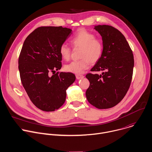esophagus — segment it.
<instances>
[{
  "label": "esophagus",
  "instance_id": "1",
  "mask_svg": "<svg viewBox=\"0 0 152 152\" xmlns=\"http://www.w3.org/2000/svg\"><path fill=\"white\" fill-rule=\"evenodd\" d=\"M76 77L77 79H82L84 77V76L82 75H76Z\"/></svg>",
  "mask_w": 152,
  "mask_h": 152
}]
</instances>
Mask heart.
Masks as SVG:
<instances>
[{"mask_svg":"<svg viewBox=\"0 0 152 152\" xmlns=\"http://www.w3.org/2000/svg\"><path fill=\"white\" fill-rule=\"evenodd\" d=\"M75 48L80 49V58L78 61H73L65 66V70L73 73H80L88 68L89 63H95L99 61L103 53L102 42L95 39V36L85 30L78 31L70 40ZM60 54L65 60L70 58L71 49L66 43L60 48Z\"/></svg>","mask_w":152,"mask_h":152,"instance_id":"b5f03b06","label":"heart"}]
</instances>
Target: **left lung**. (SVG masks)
<instances>
[{"label":"left lung","instance_id":"obj_1","mask_svg":"<svg viewBox=\"0 0 152 152\" xmlns=\"http://www.w3.org/2000/svg\"><path fill=\"white\" fill-rule=\"evenodd\" d=\"M94 28L102 37L103 53L91 71L103 72L86 75L90 82L86 96L96 108L106 109L117 105L126 95L132 80L134 56L125 36L118 29L108 25Z\"/></svg>","mask_w":152,"mask_h":152}]
</instances>
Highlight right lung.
I'll use <instances>...</instances> for the list:
<instances>
[{"instance_id":"add662e5","label":"right lung","mask_w":152,"mask_h":152,"mask_svg":"<svg viewBox=\"0 0 152 152\" xmlns=\"http://www.w3.org/2000/svg\"><path fill=\"white\" fill-rule=\"evenodd\" d=\"M72 31L62 26L40 27L23 43L18 59L21 83L31 102L41 110L53 112L61 107L67 89L76 80L72 73L50 75L62 67L60 48Z\"/></svg>"}]
</instances>
